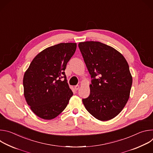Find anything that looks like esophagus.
Here are the masks:
<instances>
[{"label": "esophagus", "instance_id": "esophagus-1", "mask_svg": "<svg viewBox=\"0 0 153 153\" xmlns=\"http://www.w3.org/2000/svg\"><path fill=\"white\" fill-rule=\"evenodd\" d=\"M79 85H76L75 86H74V89H75V90L76 91H77L79 89Z\"/></svg>", "mask_w": 153, "mask_h": 153}]
</instances>
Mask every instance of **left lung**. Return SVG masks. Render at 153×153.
<instances>
[{
	"label": "left lung",
	"instance_id": "8db88e82",
	"mask_svg": "<svg viewBox=\"0 0 153 153\" xmlns=\"http://www.w3.org/2000/svg\"><path fill=\"white\" fill-rule=\"evenodd\" d=\"M79 48L91 75L90 94L83 103L93 116L101 121L117 116L127 103L133 79L122 54L99 42H80Z\"/></svg>",
	"mask_w": 153,
	"mask_h": 153
}]
</instances>
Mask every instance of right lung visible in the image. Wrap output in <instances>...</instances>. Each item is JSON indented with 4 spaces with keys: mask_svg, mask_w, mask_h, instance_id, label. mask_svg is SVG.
<instances>
[{
    "mask_svg": "<svg viewBox=\"0 0 153 153\" xmlns=\"http://www.w3.org/2000/svg\"><path fill=\"white\" fill-rule=\"evenodd\" d=\"M76 47V43H60L48 47L34 58L25 73L24 96L38 117L45 120L55 118L73 95L64 71Z\"/></svg>",
    "mask_w": 153,
    "mask_h": 153,
    "instance_id": "obj_1",
    "label": "right lung"
}]
</instances>
